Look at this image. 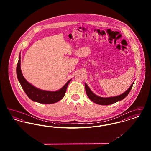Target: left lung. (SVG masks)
Wrapping results in <instances>:
<instances>
[{
	"label": "left lung",
	"instance_id": "obj_1",
	"mask_svg": "<svg viewBox=\"0 0 151 151\" xmlns=\"http://www.w3.org/2000/svg\"><path fill=\"white\" fill-rule=\"evenodd\" d=\"M134 81L132 83L131 86H129V89L126 91L124 93L119 95L116 96L114 97H100L96 94L94 93L90 89L89 86L86 83H85V88H86V93L88 96V97L89 98V99L92 101H93L94 103L101 105H111L113 104H114L115 102L121 101L124 99L129 93L132 86L134 84Z\"/></svg>",
	"mask_w": 151,
	"mask_h": 151
}]
</instances>
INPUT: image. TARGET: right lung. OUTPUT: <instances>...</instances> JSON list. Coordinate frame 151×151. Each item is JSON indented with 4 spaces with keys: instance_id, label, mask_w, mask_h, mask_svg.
<instances>
[{
    "instance_id": "add662e5",
    "label": "right lung",
    "mask_w": 151,
    "mask_h": 151,
    "mask_svg": "<svg viewBox=\"0 0 151 151\" xmlns=\"http://www.w3.org/2000/svg\"><path fill=\"white\" fill-rule=\"evenodd\" d=\"M20 54L16 67L17 77L22 88L30 100L44 104H51L61 100L65 96L67 88L72 79L69 80L64 86L56 91H45L36 88L29 83L24 77L21 70Z\"/></svg>"
}]
</instances>
